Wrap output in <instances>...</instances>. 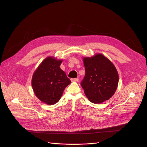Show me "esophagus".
Wrapping results in <instances>:
<instances>
[{
    "mask_svg": "<svg viewBox=\"0 0 147 147\" xmlns=\"http://www.w3.org/2000/svg\"><path fill=\"white\" fill-rule=\"evenodd\" d=\"M71 82H79V79H78V78L71 79Z\"/></svg>",
    "mask_w": 147,
    "mask_h": 147,
    "instance_id": "34e87169",
    "label": "esophagus"
}]
</instances>
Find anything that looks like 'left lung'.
<instances>
[{"instance_id": "left-lung-1", "label": "left lung", "mask_w": 147, "mask_h": 147, "mask_svg": "<svg viewBox=\"0 0 147 147\" xmlns=\"http://www.w3.org/2000/svg\"><path fill=\"white\" fill-rule=\"evenodd\" d=\"M85 76L81 83L84 94L94 104L110 99L116 90L119 74L112 62L102 53L83 58Z\"/></svg>"}]
</instances>
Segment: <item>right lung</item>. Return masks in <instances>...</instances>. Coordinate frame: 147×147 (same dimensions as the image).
Masks as SVG:
<instances>
[{
	"label": "right lung",
	"instance_id": "obj_1",
	"mask_svg": "<svg viewBox=\"0 0 147 147\" xmlns=\"http://www.w3.org/2000/svg\"><path fill=\"white\" fill-rule=\"evenodd\" d=\"M63 61L52 56L46 57L33 74L32 86L34 93L45 104L57 103L65 88L71 83L59 67Z\"/></svg>",
	"mask_w": 147,
	"mask_h": 147
}]
</instances>
